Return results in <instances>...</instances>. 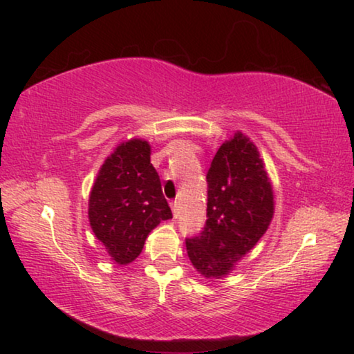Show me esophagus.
<instances>
[{"instance_id": "obj_1", "label": "esophagus", "mask_w": 354, "mask_h": 354, "mask_svg": "<svg viewBox=\"0 0 354 354\" xmlns=\"http://www.w3.org/2000/svg\"><path fill=\"white\" fill-rule=\"evenodd\" d=\"M171 211H173V217L178 218V215H179V209H178V203H176V201H175V203H171Z\"/></svg>"}]
</instances>
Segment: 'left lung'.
I'll list each match as a JSON object with an SVG mask.
<instances>
[{
  "instance_id": "obj_1",
  "label": "left lung",
  "mask_w": 354,
  "mask_h": 354,
  "mask_svg": "<svg viewBox=\"0 0 354 354\" xmlns=\"http://www.w3.org/2000/svg\"><path fill=\"white\" fill-rule=\"evenodd\" d=\"M206 226L185 241L206 279L226 278L266 234L274 214L273 185L261 153L241 131L221 143L207 171Z\"/></svg>"
}]
</instances>
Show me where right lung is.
Segmentation results:
<instances>
[{"label": "right lung", "instance_id": "1", "mask_svg": "<svg viewBox=\"0 0 354 354\" xmlns=\"http://www.w3.org/2000/svg\"><path fill=\"white\" fill-rule=\"evenodd\" d=\"M149 156L147 140L134 137L118 143L100 167L88 195L93 234L118 266L133 262L149 232L173 217Z\"/></svg>", "mask_w": 354, "mask_h": 354}]
</instances>
